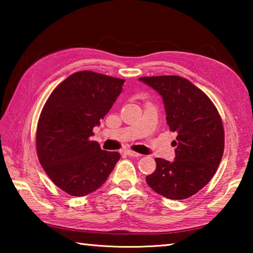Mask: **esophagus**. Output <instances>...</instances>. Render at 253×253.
Wrapping results in <instances>:
<instances>
[{"mask_svg": "<svg viewBox=\"0 0 253 253\" xmlns=\"http://www.w3.org/2000/svg\"><path fill=\"white\" fill-rule=\"evenodd\" d=\"M126 154H127L128 156H130V157H140V156H142V155H140V154L136 153L134 151H130V149H128V151H126Z\"/></svg>", "mask_w": 253, "mask_h": 253, "instance_id": "esophagus-1", "label": "esophagus"}]
</instances>
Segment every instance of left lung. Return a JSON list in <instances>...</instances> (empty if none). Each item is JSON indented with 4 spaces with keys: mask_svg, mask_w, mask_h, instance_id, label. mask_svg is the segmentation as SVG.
Wrapping results in <instances>:
<instances>
[{
    "mask_svg": "<svg viewBox=\"0 0 253 253\" xmlns=\"http://www.w3.org/2000/svg\"><path fill=\"white\" fill-rule=\"evenodd\" d=\"M160 93L173 142L175 160L155 158L156 169L146 182L156 193L170 200L191 198L211 181L224 151V128L212 100L178 76L140 77Z\"/></svg>",
    "mask_w": 253,
    "mask_h": 253,
    "instance_id": "1",
    "label": "left lung"
}]
</instances>
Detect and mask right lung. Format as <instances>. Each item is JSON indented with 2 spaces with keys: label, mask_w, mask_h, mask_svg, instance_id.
I'll return each instance as SVG.
<instances>
[{
  "label": "right lung",
  "mask_w": 253,
  "mask_h": 253,
  "mask_svg": "<svg viewBox=\"0 0 253 253\" xmlns=\"http://www.w3.org/2000/svg\"><path fill=\"white\" fill-rule=\"evenodd\" d=\"M125 80L93 71H78L51 92L37 126L38 158L51 181L72 196H84L106 182L121 158L93 142Z\"/></svg>",
  "instance_id": "1"
}]
</instances>
